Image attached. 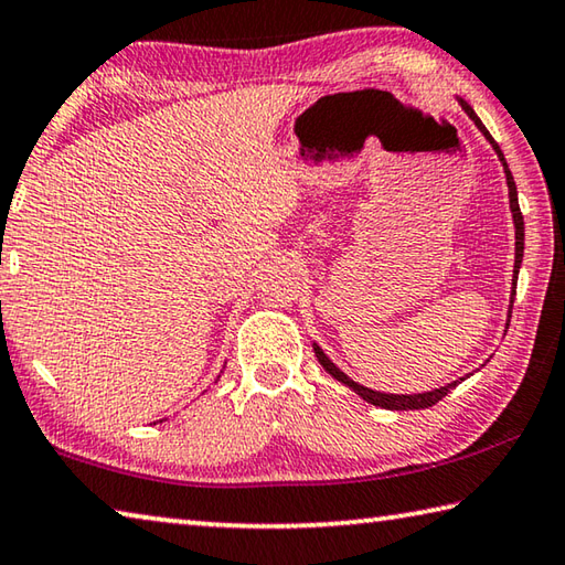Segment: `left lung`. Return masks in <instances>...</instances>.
<instances>
[{
  "mask_svg": "<svg viewBox=\"0 0 565 565\" xmlns=\"http://www.w3.org/2000/svg\"><path fill=\"white\" fill-rule=\"evenodd\" d=\"M459 104H461L463 111H467V116L471 118V121L477 124V128L483 134V138H487V141L491 143L493 151H497L499 161L503 163V173H507L509 205H511V215H513V227H516V260H513V285H516V280H519V267H521V260H523V215H521V207H519L516 183H513V175H511V171H509L507 158H503L499 143L493 141L491 134L487 131V126L481 124V118H479L477 114H473V108H471L467 102H463V98H459ZM513 295H516V290H511L509 312L513 310ZM509 318H511V315H509ZM312 350H315V354H318V360H320L322 367L328 370L334 380L342 382L344 387H350L352 392H358L364 402H370V404H374V407H382V409H397V412H402V409H427V407H434V404H437L441 397H447V394L459 384V380H457V382L447 384V387H439V390H431V392H422V394H384V392H374V390H370V387H364V384L350 380L348 374H344V372L338 367V364H334V362L328 358V354L322 352L320 344H312Z\"/></svg>",
  "mask_w": 565,
  "mask_h": 565,
  "instance_id": "obj_1",
  "label": "left lung"
}]
</instances>
